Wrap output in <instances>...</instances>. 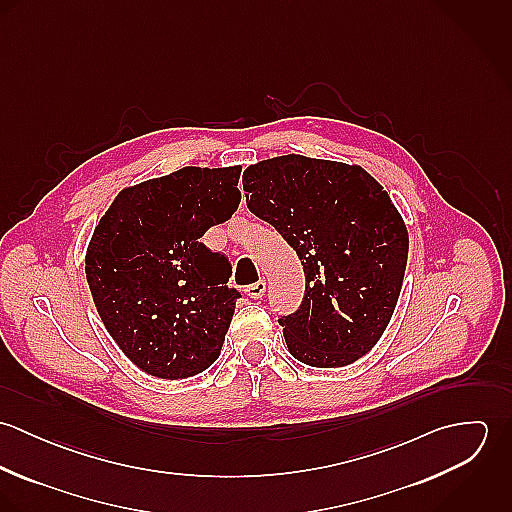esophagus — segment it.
<instances>
[{
  "label": "esophagus",
  "mask_w": 512,
  "mask_h": 512,
  "mask_svg": "<svg viewBox=\"0 0 512 512\" xmlns=\"http://www.w3.org/2000/svg\"><path fill=\"white\" fill-rule=\"evenodd\" d=\"M264 293H266V280H260L246 288V295L252 299H260V297H264Z\"/></svg>",
  "instance_id": "1"
}]
</instances>
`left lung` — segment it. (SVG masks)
Returning a JSON list of instances; mask_svg holds the SVG:
<instances>
[{
	"instance_id": "8db88e82",
	"label": "left lung",
	"mask_w": 512,
	"mask_h": 512,
	"mask_svg": "<svg viewBox=\"0 0 512 512\" xmlns=\"http://www.w3.org/2000/svg\"><path fill=\"white\" fill-rule=\"evenodd\" d=\"M246 205L297 252L305 295L280 321L290 355L317 368L359 361L394 313L408 262V230L363 167L280 155L242 175Z\"/></svg>"
}]
</instances>
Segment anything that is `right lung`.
<instances>
[{
    "label": "right lung",
    "mask_w": 512,
    "mask_h": 512,
    "mask_svg": "<svg viewBox=\"0 0 512 512\" xmlns=\"http://www.w3.org/2000/svg\"><path fill=\"white\" fill-rule=\"evenodd\" d=\"M240 165L183 167L124 189L94 228L86 280L98 315L144 372L177 380L219 359L240 293L201 236L240 205Z\"/></svg>",
    "instance_id": "add662e5"
}]
</instances>
